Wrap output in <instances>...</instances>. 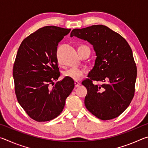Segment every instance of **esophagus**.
Instances as JSON below:
<instances>
[{"label": "esophagus", "mask_w": 148, "mask_h": 148, "mask_svg": "<svg viewBox=\"0 0 148 148\" xmlns=\"http://www.w3.org/2000/svg\"><path fill=\"white\" fill-rule=\"evenodd\" d=\"M74 85H75V87H78L79 86L80 84L78 82H77V81H75V82H74Z\"/></svg>", "instance_id": "34e87169"}]
</instances>
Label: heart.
<instances>
[{
    "label": "heart",
    "instance_id": "b5f03b06",
    "mask_svg": "<svg viewBox=\"0 0 148 148\" xmlns=\"http://www.w3.org/2000/svg\"><path fill=\"white\" fill-rule=\"evenodd\" d=\"M85 73L84 70L80 69L78 68H71L69 69L64 72V76L66 77L73 80H79L84 77Z\"/></svg>",
    "mask_w": 148,
    "mask_h": 148
}]
</instances>
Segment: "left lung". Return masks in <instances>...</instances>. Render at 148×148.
Masks as SVG:
<instances>
[{"label": "left lung", "instance_id": "1", "mask_svg": "<svg viewBox=\"0 0 148 148\" xmlns=\"http://www.w3.org/2000/svg\"><path fill=\"white\" fill-rule=\"evenodd\" d=\"M72 36L91 44L97 56L89 78L82 82L87 90L86 108L100 119L116 118L134 95L137 69L131 47L123 37L102 25L74 29ZM92 81L103 84L94 85Z\"/></svg>", "mask_w": 148, "mask_h": 148}]
</instances>
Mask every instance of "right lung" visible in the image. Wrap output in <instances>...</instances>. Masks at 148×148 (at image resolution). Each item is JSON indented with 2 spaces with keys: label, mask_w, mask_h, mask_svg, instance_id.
Wrapping results in <instances>:
<instances>
[{
  "label": "right lung",
  "mask_w": 148,
  "mask_h": 148,
  "mask_svg": "<svg viewBox=\"0 0 148 148\" xmlns=\"http://www.w3.org/2000/svg\"><path fill=\"white\" fill-rule=\"evenodd\" d=\"M70 31L44 27L24 39L17 51L13 67L15 92L19 104L36 121L58 116L74 87V80L66 77L53 82L60 76L57 46Z\"/></svg>",
  "instance_id": "right-lung-1"
}]
</instances>
